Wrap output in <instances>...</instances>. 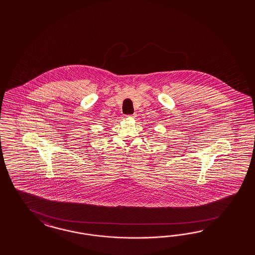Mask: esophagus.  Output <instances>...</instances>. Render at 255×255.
<instances>
[{
	"instance_id": "esophagus-1",
	"label": "esophagus",
	"mask_w": 255,
	"mask_h": 255,
	"mask_svg": "<svg viewBox=\"0 0 255 255\" xmlns=\"http://www.w3.org/2000/svg\"><path fill=\"white\" fill-rule=\"evenodd\" d=\"M135 115H129V116H127V119H131V118H134Z\"/></svg>"
}]
</instances>
